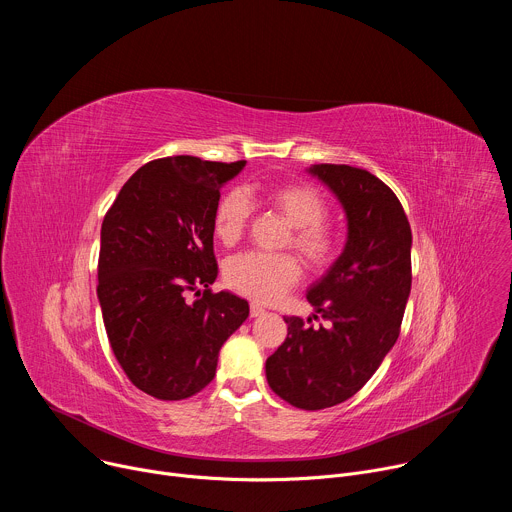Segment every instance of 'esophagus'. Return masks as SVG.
<instances>
[{
    "instance_id": "obj_1",
    "label": "esophagus",
    "mask_w": 512,
    "mask_h": 512,
    "mask_svg": "<svg viewBox=\"0 0 512 512\" xmlns=\"http://www.w3.org/2000/svg\"><path fill=\"white\" fill-rule=\"evenodd\" d=\"M249 312H251V316H253V318H257V316H261L265 310H263V306H261V304H257V302H251V308H249Z\"/></svg>"
}]
</instances>
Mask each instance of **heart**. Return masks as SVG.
Masks as SVG:
<instances>
[{
    "instance_id": "b5f03b06",
    "label": "heart",
    "mask_w": 512,
    "mask_h": 512,
    "mask_svg": "<svg viewBox=\"0 0 512 512\" xmlns=\"http://www.w3.org/2000/svg\"><path fill=\"white\" fill-rule=\"evenodd\" d=\"M265 200L294 229L287 239L314 269H326L342 249V231L332 223L328 200L308 184H281L265 192ZM253 216V200L243 188H231L218 200L212 216L216 239L235 245L245 235ZM302 277V263L291 253L247 251L231 257L225 265L227 285L241 296L257 302H273Z\"/></svg>"
}]
</instances>
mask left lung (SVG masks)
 Instances as JSON below:
<instances>
[{
	"instance_id": "8db88e82",
	"label": "left lung",
	"mask_w": 512,
	"mask_h": 512,
	"mask_svg": "<svg viewBox=\"0 0 512 512\" xmlns=\"http://www.w3.org/2000/svg\"><path fill=\"white\" fill-rule=\"evenodd\" d=\"M310 172L348 216L344 253L308 294L330 326L283 316L287 336L267 358L265 375L283 401L318 411L356 395L397 342L411 291V227L395 192L371 172L344 164Z\"/></svg>"
}]
</instances>
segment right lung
Instances as JSON below:
<instances>
[{"mask_svg":"<svg viewBox=\"0 0 512 512\" xmlns=\"http://www.w3.org/2000/svg\"><path fill=\"white\" fill-rule=\"evenodd\" d=\"M243 166L194 156L152 160L103 218L97 296L107 338L127 379L156 399L202 391L214 379L218 350L249 316L245 300L210 289L218 275L214 208Z\"/></svg>","mask_w":512,"mask_h":512,"instance_id":"right-lung-1","label":"right lung"}]
</instances>
